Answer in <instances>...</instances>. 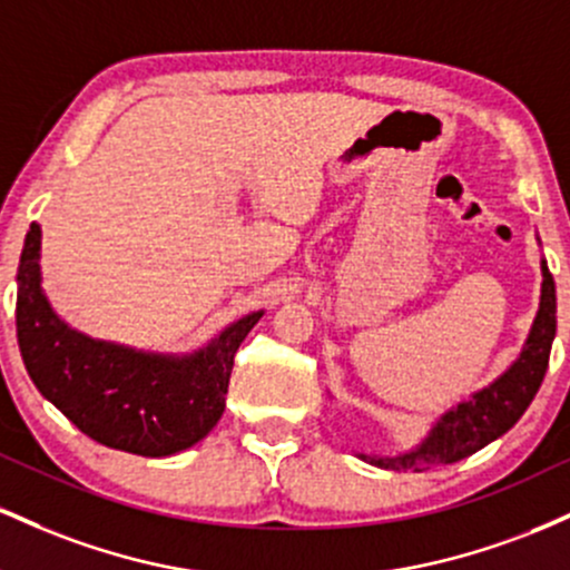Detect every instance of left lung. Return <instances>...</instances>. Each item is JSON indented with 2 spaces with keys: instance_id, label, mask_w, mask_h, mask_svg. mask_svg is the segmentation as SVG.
<instances>
[{
  "instance_id": "obj_1",
  "label": "left lung",
  "mask_w": 570,
  "mask_h": 570,
  "mask_svg": "<svg viewBox=\"0 0 570 570\" xmlns=\"http://www.w3.org/2000/svg\"><path fill=\"white\" fill-rule=\"evenodd\" d=\"M541 244V240H539ZM554 330H558V297L554 278L547 259H541V297L539 311L528 332L522 351L493 383L482 385L469 399H461L455 407L444 410L421 442L396 455L356 453L362 461L394 472H423V469L455 463L482 450L499 436L507 434L533 402L535 391L547 375L549 351H552Z\"/></svg>"
}]
</instances>
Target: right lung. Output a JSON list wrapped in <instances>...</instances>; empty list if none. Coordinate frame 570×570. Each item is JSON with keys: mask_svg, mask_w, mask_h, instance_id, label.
<instances>
[{"mask_svg": "<svg viewBox=\"0 0 570 570\" xmlns=\"http://www.w3.org/2000/svg\"><path fill=\"white\" fill-rule=\"evenodd\" d=\"M39 257L42 227L35 222L18 265L16 326L39 394L90 440L144 458L181 453L217 426L235 351L265 311L227 324L189 353L130 348L63 322L42 289Z\"/></svg>", "mask_w": 570, "mask_h": 570, "instance_id": "1", "label": "right lung"}]
</instances>
